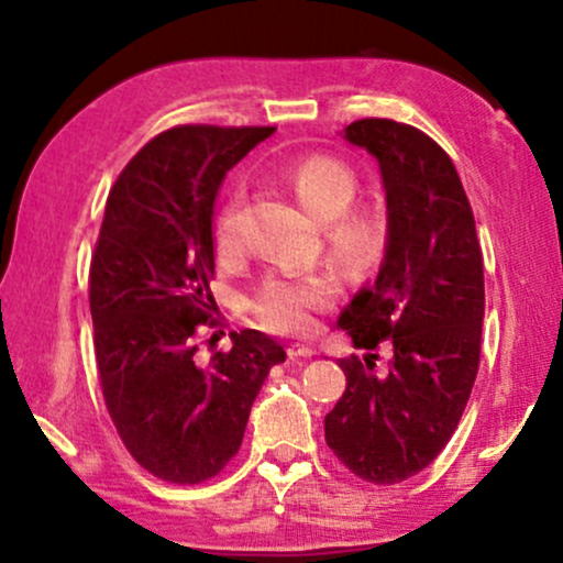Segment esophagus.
I'll use <instances>...</instances> for the list:
<instances>
[{
  "instance_id": "34e87169",
  "label": "esophagus",
  "mask_w": 563,
  "mask_h": 563,
  "mask_svg": "<svg viewBox=\"0 0 563 563\" xmlns=\"http://www.w3.org/2000/svg\"><path fill=\"white\" fill-rule=\"evenodd\" d=\"M312 354H314V349L309 344H290L288 346L290 360H307V357H312Z\"/></svg>"
}]
</instances>
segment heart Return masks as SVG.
I'll return each instance as SVG.
<instances>
[{"label": "heart", "mask_w": 563, "mask_h": 563, "mask_svg": "<svg viewBox=\"0 0 563 563\" xmlns=\"http://www.w3.org/2000/svg\"><path fill=\"white\" fill-rule=\"evenodd\" d=\"M286 183L303 209L325 222V238L333 260L352 275H367L384 260L389 245V224L378 209L352 206L357 198V172L346 161L314 153L299 158L283 172ZM214 245L219 256L235 251V200L219 211L214 224ZM333 286L325 275L273 277L264 283L254 301L262 325L273 331H303L309 312L331 301Z\"/></svg>", "instance_id": "b5f03b06"}]
</instances>
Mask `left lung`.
<instances>
[{
	"label": "left lung",
	"mask_w": 563,
	"mask_h": 563,
	"mask_svg": "<svg viewBox=\"0 0 563 563\" xmlns=\"http://www.w3.org/2000/svg\"><path fill=\"white\" fill-rule=\"evenodd\" d=\"M349 145L378 161L389 245L335 325L363 360H341L346 391L325 416V442L373 484L418 474L450 442L479 371L484 262L461 177L429 134L389 119L344 129ZM389 343L375 371L372 349Z\"/></svg>",
	"instance_id": "8db88e82"
}]
</instances>
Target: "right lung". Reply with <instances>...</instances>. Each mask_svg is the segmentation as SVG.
Listing matches in <instances>:
<instances>
[{"label":"right lung","instance_id":"1","mask_svg":"<svg viewBox=\"0 0 563 563\" xmlns=\"http://www.w3.org/2000/svg\"><path fill=\"white\" fill-rule=\"evenodd\" d=\"M273 126H174L126 164L89 269L102 397L121 442L153 476L198 484L228 466L251 405L286 349L260 331L198 363L214 307V200L224 174Z\"/></svg>","mask_w":563,"mask_h":563}]
</instances>
